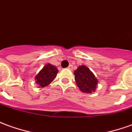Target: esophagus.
<instances>
[{"mask_svg":"<svg viewBox=\"0 0 132 132\" xmlns=\"http://www.w3.org/2000/svg\"><path fill=\"white\" fill-rule=\"evenodd\" d=\"M68 69H73V66L72 65H69V66L68 67Z\"/></svg>","mask_w":132,"mask_h":132,"instance_id":"1","label":"esophagus"}]
</instances>
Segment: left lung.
<instances>
[{"instance_id": "1", "label": "left lung", "mask_w": 132, "mask_h": 132, "mask_svg": "<svg viewBox=\"0 0 132 132\" xmlns=\"http://www.w3.org/2000/svg\"><path fill=\"white\" fill-rule=\"evenodd\" d=\"M75 81L79 89L84 93L92 94L96 91L98 80L87 66H79L74 71Z\"/></svg>"}]
</instances>
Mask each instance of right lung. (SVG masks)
Returning <instances> with one entry per match:
<instances>
[{
    "instance_id": "obj_1",
    "label": "right lung",
    "mask_w": 132,
    "mask_h": 132,
    "mask_svg": "<svg viewBox=\"0 0 132 132\" xmlns=\"http://www.w3.org/2000/svg\"><path fill=\"white\" fill-rule=\"evenodd\" d=\"M59 70L53 65L48 63L44 66L39 73L36 76L35 79L39 88H43L49 85L56 77Z\"/></svg>"
}]
</instances>
